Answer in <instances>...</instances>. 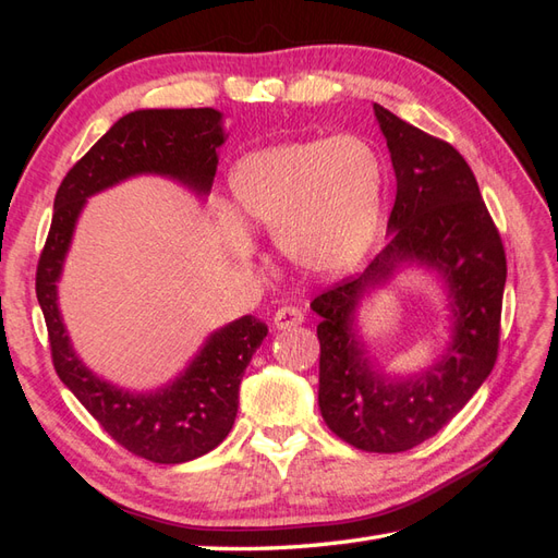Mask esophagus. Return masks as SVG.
<instances>
[{"label": "esophagus", "instance_id": "esophagus-1", "mask_svg": "<svg viewBox=\"0 0 558 558\" xmlns=\"http://www.w3.org/2000/svg\"><path fill=\"white\" fill-rule=\"evenodd\" d=\"M302 322H304V312L298 310V306H280L276 316H272V326L278 330H290L294 326H300Z\"/></svg>", "mask_w": 558, "mask_h": 558}]
</instances>
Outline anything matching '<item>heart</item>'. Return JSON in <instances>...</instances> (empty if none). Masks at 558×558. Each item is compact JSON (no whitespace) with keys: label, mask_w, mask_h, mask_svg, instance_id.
Wrapping results in <instances>:
<instances>
[{"label":"heart","mask_w":558,"mask_h":558,"mask_svg":"<svg viewBox=\"0 0 558 558\" xmlns=\"http://www.w3.org/2000/svg\"><path fill=\"white\" fill-rule=\"evenodd\" d=\"M386 184L384 156L354 134L260 148L230 172L236 213L272 232L280 256L310 276L362 264L381 232ZM225 236L236 256L252 254V236L232 216Z\"/></svg>","instance_id":"1"}]
</instances>
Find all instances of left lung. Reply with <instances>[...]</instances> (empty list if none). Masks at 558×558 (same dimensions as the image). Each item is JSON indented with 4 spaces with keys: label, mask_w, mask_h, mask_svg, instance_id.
<instances>
[{
    "label": "left lung",
    "mask_w": 558,
    "mask_h": 558,
    "mask_svg": "<svg viewBox=\"0 0 558 558\" xmlns=\"http://www.w3.org/2000/svg\"><path fill=\"white\" fill-rule=\"evenodd\" d=\"M398 192L388 244L357 278L312 302L322 316L318 410L328 429L369 453L420 446L468 405L494 369L506 254L460 153L374 105ZM424 269L447 298V350L412 375L388 373L359 330V306L398 271Z\"/></svg>",
    "instance_id": "1"
}]
</instances>
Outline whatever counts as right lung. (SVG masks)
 <instances>
[{
  "label": "right lung",
  "mask_w": 558,
  "mask_h": 558,
  "mask_svg": "<svg viewBox=\"0 0 558 558\" xmlns=\"http://www.w3.org/2000/svg\"><path fill=\"white\" fill-rule=\"evenodd\" d=\"M222 112L213 108L136 110L117 120L64 177L54 196L35 292L62 384L117 444L160 465L206 456L230 434L240 384L268 326L246 314L213 330L184 369L153 390L122 388L88 369L59 310V280L88 198L134 177H165L198 198L210 194L225 144Z\"/></svg>",
  "instance_id": "add662e5"
}]
</instances>
